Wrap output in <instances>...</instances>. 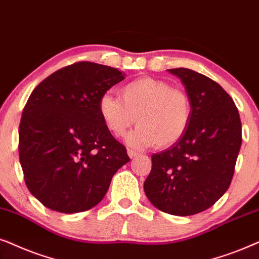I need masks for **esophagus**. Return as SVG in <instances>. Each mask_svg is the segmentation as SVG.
<instances>
[{
    "instance_id": "34e87169",
    "label": "esophagus",
    "mask_w": 259,
    "mask_h": 259,
    "mask_svg": "<svg viewBox=\"0 0 259 259\" xmlns=\"http://www.w3.org/2000/svg\"><path fill=\"white\" fill-rule=\"evenodd\" d=\"M127 155H129L130 158H134V157H136L137 155H139V153H137V151H135V150L127 149Z\"/></svg>"
}]
</instances>
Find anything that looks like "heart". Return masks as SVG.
Masks as SVG:
<instances>
[{"label":"heart","instance_id":"heart-1","mask_svg":"<svg viewBox=\"0 0 259 259\" xmlns=\"http://www.w3.org/2000/svg\"><path fill=\"white\" fill-rule=\"evenodd\" d=\"M120 98L106 92L99 99V113L109 132L123 136L135 122L140 124L126 136L137 149L173 146L185 135L191 122V99L170 82L143 77L120 89Z\"/></svg>","mask_w":259,"mask_h":259}]
</instances>
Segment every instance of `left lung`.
<instances>
[{
	"instance_id": "obj_1",
	"label": "left lung",
	"mask_w": 259,
	"mask_h": 259,
	"mask_svg": "<svg viewBox=\"0 0 259 259\" xmlns=\"http://www.w3.org/2000/svg\"><path fill=\"white\" fill-rule=\"evenodd\" d=\"M191 99V122L170 148L151 156L144 193L155 207L193 215L215 204L230 187L242 146V123L230 95L189 68H171Z\"/></svg>"
}]
</instances>
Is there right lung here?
Segmentation results:
<instances>
[{
	"mask_svg": "<svg viewBox=\"0 0 259 259\" xmlns=\"http://www.w3.org/2000/svg\"><path fill=\"white\" fill-rule=\"evenodd\" d=\"M117 68L80 61L60 68L29 96L19 127V155L29 192L60 213L102 201L130 161L99 113V99L124 79Z\"/></svg>",
	"mask_w": 259,
	"mask_h": 259,
	"instance_id": "1",
	"label": "right lung"
}]
</instances>
